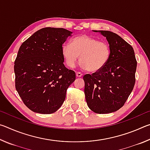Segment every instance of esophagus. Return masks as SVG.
Segmentation results:
<instances>
[{"label":"esophagus","instance_id":"obj_1","mask_svg":"<svg viewBox=\"0 0 150 150\" xmlns=\"http://www.w3.org/2000/svg\"><path fill=\"white\" fill-rule=\"evenodd\" d=\"M82 75H83V74L81 72H77V73H76V76H77V77H82Z\"/></svg>","mask_w":150,"mask_h":150}]
</instances>
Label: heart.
I'll return each instance as SVG.
<instances>
[{"instance_id": "obj_1", "label": "heart", "mask_w": 150, "mask_h": 150, "mask_svg": "<svg viewBox=\"0 0 150 150\" xmlns=\"http://www.w3.org/2000/svg\"><path fill=\"white\" fill-rule=\"evenodd\" d=\"M62 54L69 67H74L80 57L81 67L88 71L96 73L108 63L110 47L105 42L99 41L87 35H81L73 38L70 45H63Z\"/></svg>"}]
</instances>
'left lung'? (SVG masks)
<instances>
[{
  "instance_id": "1",
  "label": "left lung",
  "mask_w": 150,
  "mask_h": 150,
  "mask_svg": "<svg viewBox=\"0 0 150 150\" xmlns=\"http://www.w3.org/2000/svg\"><path fill=\"white\" fill-rule=\"evenodd\" d=\"M93 31L106 38L110 47V56L99 71L83 77L86 101L94 112H114L124 105L134 87L137 67L135 54L133 47L115 33Z\"/></svg>"
}]
</instances>
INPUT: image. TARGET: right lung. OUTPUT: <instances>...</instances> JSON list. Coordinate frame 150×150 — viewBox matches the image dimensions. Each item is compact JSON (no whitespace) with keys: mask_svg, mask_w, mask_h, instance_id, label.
Here are the masks:
<instances>
[{"mask_svg":"<svg viewBox=\"0 0 150 150\" xmlns=\"http://www.w3.org/2000/svg\"><path fill=\"white\" fill-rule=\"evenodd\" d=\"M72 32L44 28L22 43L14 62L15 85L28 108L48 115L59 109L75 73L65 67L62 48Z\"/></svg>","mask_w":150,"mask_h":150,"instance_id":"1","label":"right lung"}]
</instances>
